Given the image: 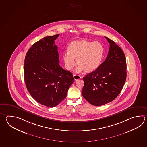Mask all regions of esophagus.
Instances as JSON below:
<instances>
[{"instance_id":"esophagus-1","label":"esophagus","mask_w":147,"mask_h":147,"mask_svg":"<svg viewBox=\"0 0 147 147\" xmlns=\"http://www.w3.org/2000/svg\"><path fill=\"white\" fill-rule=\"evenodd\" d=\"M73 77H74V80H75V81H76V80H79V79L81 78V77L80 76L76 75V74H74V75H73Z\"/></svg>"}]
</instances>
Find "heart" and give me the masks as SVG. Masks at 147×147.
Wrapping results in <instances>:
<instances>
[{"mask_svg": "<svg viewBox=\"0 0 147 147\" xmlns=\"http://www.w3.org/2000/svg\"><path fill=\"white\" fill-rule=\"evenodd\" d=\"M67 53L64 54L63 59L68 70L73 69L75 65L78 72L83 70L86 73H92L99 67L103 56L104 48L99 42L87 40H76L71 42L67 47Z\"/></svg>", "mask_w": 147, "mask_h": 147, "instance_id": "obj_1", "label": "heart"}]
</instances>
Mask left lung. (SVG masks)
Here are the masks:
<instances>
[{"label": "left lung", "instance_id": "obj_1", "mask_svg": "<svg viewBox=\"0 0 147 147\" xmlns=\"http://www.w3.org/2000/svg\"><path fill=\"white\" fill-rule=\"evenodd\" d=\"M105 38L110 45L107 57L98 69L83 78L82 95L94 106L105 105L114 100L126 82L125 55L115 42Z\"/></svg>", "mask_w": 147, "mask_h": 147}]
</instances>
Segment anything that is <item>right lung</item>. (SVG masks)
Segmentation results:
<instances>
[{
    "mask_svg": "<svg viewBox=\"0 0 147 147\" xmlns=\"http://www.w3.org/2000/svg\"><path fill=\"white\" fill-rule=\"evenodd\" d=\"M59 34L46 36L34 43L27 52L24 62V78L28 92L36 102L55 107L66 97L74 82L72 73L59 65L57 45Z\"/></svg>",
    "mask_w": 147,
    "mask_h": 147,
    "instance_id": "add662e5",
    "label": "right lung"
}]
</instances>
